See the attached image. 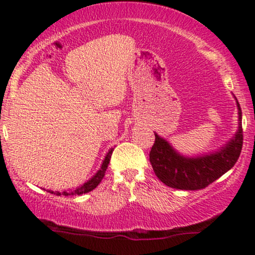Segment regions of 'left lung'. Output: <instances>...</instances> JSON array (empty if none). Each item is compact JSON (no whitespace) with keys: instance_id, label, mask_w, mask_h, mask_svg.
I'll return each instance as SVG.
<instances>
[{"instance_id":"left-lung-1","label":"left lung","mask_w":255,"mask_h":255,"mask_svg":"<svg viewBox=\"0 0 255 255\" xmlns=\"http://www.w3.org/2000/svg\"><path fill=\"white\" fill-rule=\"evenodd\" d=\"M240 127L235 137L225 147L209 156L184 158L176 153L164 139L154 134V144L150 151V162L154 174L166 186L184 191L203 189L218 180L238 162L244 145V130L240 104Z\"/></svg>"}]
</instances>
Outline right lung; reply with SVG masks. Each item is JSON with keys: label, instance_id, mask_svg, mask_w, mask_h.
<instances>
[{"label": "right lung", "instance_id": "add662e5", "mask_svg": "<svg viewBox=\"0 0 255 255\" xmlns=\"http://www.w3.org/2000/svg\"><path fill=\"white\" fill-rule=\"evenodd\" d=\"M113 151L114 148H111V150L108 152L107 157H105L103 164H102V168L99 169V171L97 174L95 175L92 178H91L90 181H87L86 183H84L83 186L79 187V188L74 189V191H69V192H52V191H49L52 194H56V195H80V194H85V193H89L91 191H93V189L96 188V187L98 186L99 183L102 182V180H103L104 175H105V171H107V168L108 165H109V162H110V158H111V154H113Z\"/></svg>", "mask_w": 255, "mask_h": 255}]
</instances>
